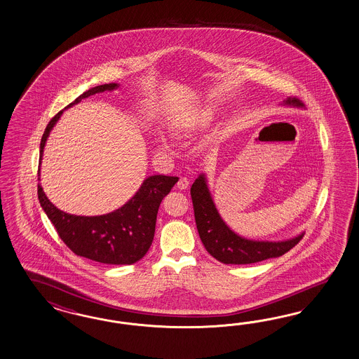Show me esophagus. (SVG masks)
<instances>
[{
  "mask_svg": "<svg viewBox=\"0 0 359 359\" xmlns=\"http://www.w3.org/2000/svg\"><path fill=\"white\" fill-rule=\"evenodd\" d=\"M177 188L179 189H187L188 188V185H189V182H188V179L187 177H180L179 179V182H177Z\"/></svg>",
  "mask_w": 359,
  "mask_h": 359,
  "instance_id": "esophagus-1",
  "label": "esophagus"
}]
</instances>
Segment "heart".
Masks as SVG:
<instances>
[{"label": "heart", "mask_w": 359, "mask_h": 359, "mask_svg": "<svg viewBox=\"0 0 359 359\" xmlns=\"http://www.w3.org/2000/svg\"><path fill=\"white\" fill-rule=\"evenodd\" d=\"M216 114H217V111L213 107L197 109L195 111L189 113L183 120L176 122L175 129L177 133H182V134H192V133L205 129L207 126H209L216 118ZM159 142L163 149H167V142L164 141L163 138H161Z\"/></svg>", "instance_id": "1"}]
</instances>
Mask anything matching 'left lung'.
<instances>
[{
  "label": "left lung",
  "instance_id": "8db88e82",
  "mask_svg": "<svg viewBox=\"0 0 359 359\" xmlns=\"http://www.w3.org/2000/svg\"><path fill=\"white\" fill-rule=\"evenodd\" d=\"M283 107L304 108L297 98L288 97ZM196 226L208 252L225 264H250L276 258L291 250L303 238L304 231L283 241H255L233 231L218 213L208 185L207 175L200 174L191 187Z\"/></svg>",
  "mask_w": 359,
  "mask_h": 359
}]
</instances>
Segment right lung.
Here are the masks:
<instances>
[{
	"label": "right lung",
	"instance_id": "obj_1",
	"mask_svg": "<svg viewBox=\"0 0 359 359\" xmlns=\"http://www.w3.org/2000/svg\"><path fill=\"white\" fill-rule=\"evenodd\" d=\"M117 83L90 88L65 109L81 100L105 90H116ZM65 110H60L48 122L41 141L39 161L43 158L44 146ZM41 180V170L38 172ZM179 177L152 175L143 180L140 189L122 207L101 216H76L57 209L38 184V198L44 213L53 222L57 234L76 255L104 264H133L142 259L151 246L158 209L164 196L177 183Z\"/></svg>",
	"mask_w": 359,
	"mask_h": 359
}]
</instances>
